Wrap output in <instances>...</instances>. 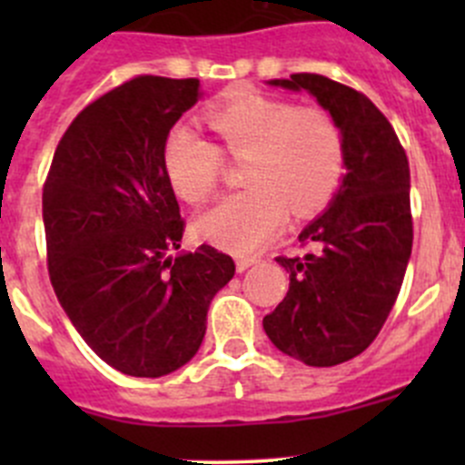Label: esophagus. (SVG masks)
<instances>
[{"label":"esophagus","instance_id":"esophagus-1","mask_svg":"<svg viewBox=\"0 0 465 465\" xmlns=\"http://www.w3.org/2000/svg\"><path fill=\"white\" fill-rule=\"evenodd\" d=\"M256 261H259V259H256V256H238V259H236V270L238 272H245L247 267L254 265Z\"/></svg>","mask_w":465,"mask_h":465}]
</instances>
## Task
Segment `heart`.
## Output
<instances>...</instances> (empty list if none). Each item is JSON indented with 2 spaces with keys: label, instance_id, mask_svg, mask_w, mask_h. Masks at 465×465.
<instances>
[{
  "label": "heart",
  "instance_id": "heart-1",
  "mask_svg": "<svg viewBox=\"0 0 465 465\" xmlns=\"http://www.w3.org/2000/svg\"><path fill=\"white\" fill-rule=\"evenodd\" d=\"M204 121L218 145L186 125L168 133L162 148L168 184L186 203H206L218 191L223 154L245 159L241 177L250 184L200 215L195 229L206 241L245 254L274 236L288 206L311 213L340 189L346 139L326 107L245 92L209 107Z\"/></svg>",
  "mask_w": 465,
  "mask_h": 465
}]
</instances>
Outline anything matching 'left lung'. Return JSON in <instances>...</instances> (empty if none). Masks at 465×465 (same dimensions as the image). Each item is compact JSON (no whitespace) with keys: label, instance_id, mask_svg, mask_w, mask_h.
Segmentation results:
<instances>
[{"label":"left lung","instance_id":"8db88e82","mask_svg":"<svg viewBox=\"0 0 465 465\" xmlns=\"http://www.w3.org/2000/svg\"><path fill=\"white\" fill-rule=\"evenodd\" d=\"M272 85L308 89L344 130L346 175L331 206L299 242L306 256H276L290 274L262 328L308 367H335L369 349L387 322L414 242L410 163L387 116L358 89L320 74Z\"/></svg>","mask_w":465,"mask_h":465}]
</instances>
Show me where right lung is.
<instances>
[{
    "label": "right lung",
    "mask_w": 465,
    "mask_h": 465,
    "mask_svg": "<svg viewBox=\"0 0 465 465\" xmlns=\"http://www.w3.org/2000/svg\"><path fill=\"white\" fill-rule=\"evenodd\" d=\"M198 78L134 76L94 98L54 153L42 218L60 306L116 371L159 378L198 353L206 311L236 265L184 236L162 148L200 96Z\"/></svg>",
    "instance_id": "obj_1"
}]
</instances>
